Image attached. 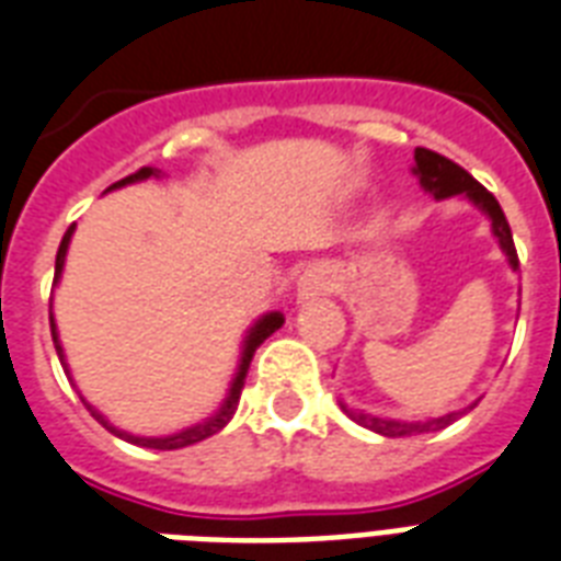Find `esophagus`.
<instances>
[{"label":"esophagus","instance_id":"obj_1","mask_svg":"<svg viewBox=\"0 0 561 561\" xmlns=\"http://www.w3.org/2000/svg\"><path fill=\"white\" fill-rule=\"evenodd\" d=\"M332 290V276L325 271L323 264H317L311 271H306L297 282V299L299 302H311V299L325 297Z\"/></svg>","mask_w":561,"mask_h":561}]
</instances>
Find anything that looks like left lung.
<instances>
[{"label": "left lung", "mask_w": 561, "mask_h": 561, "mask_svg": "<svg viewBox=\"0 0 561 561\" xmlns=\"http://www.w3.org/2000/svg\"><path fill=\"white\" fill-rule=\"evenodd\" d=\"M413 174L419 178V186L425 188L434 201H445V197H462V201H469L471 206H478L483 215L492 224V236L497 238V244L504 250L506 262L513 271H518V253H515L513 244V229L506 224V215L501 209V203L495 201V194L486 192V188L480 186L478 180L471 178L469 171L460 169L457 162H451L443 153L427 151V148H416L413 153ZM341 408L346 410V416H352L358 425L369 427L375 434L381 436H413V434H427V431H439V427L451 425L457 413H445L439 419H425V422H401V419H383V416H373V413H358V410H350L341 401Z\"/></svg>", "instance_id": "1"}]
</instances>
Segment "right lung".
Returning a JSON list of instances; mask_svg holds the SVG:
<instances>
[{"instance_id": "add662e5", "label": "right lung", "mask_w": 561, "mask_h": 561, "mask_svg": "<svg viewBox=\"0 0 561 561\" xmlns=\"http://www.w3.org/2000/svg\"><path fill=\"white\" fill-rule=\"evenodd\" d=\"M148 178H162L160 169H139L136 174H130V178L118 180V183H113V186L107 188V192H113V188H122V186H130V183H142V180ZM72 232H75V224L69 229H66L64 241H60V250H57V262H55V285L60 282V273H64V264H66V253H69V241H72ZM48 323H51V341H55V350H57V358H60V364H64L66 375H69V364H66V355H64V346H60V337H57V323H55V314H48ZM282 323H285V317H282V311H267V314H262L259 320H255L250 329H247L244 334V343H241V358H238V369L236 375H232V381H229V390L227 396H224V401H220V408L211 413V416L201 419V422H194V425L183 427V431H174V434H165V436H136L130 434V431H122V427H116L113 422H110L104 413H101L99 408H92L90 401L83 399L81 401L87 404V410H90L92 416L99 419L101 425L107 427L110 434L118 436V439H125V443H134V445H142V448H157V451H174V448H186V445H194L201 443V439H206V436L218 434V431H224V427L229 425V419L236 416L238 410V399H241V390H244V378H247V369H250V360H253L255 350L262 346L267 337H271L276 329H282ZM72 378V375H69Z\"/></svg>"}]
</instances>
